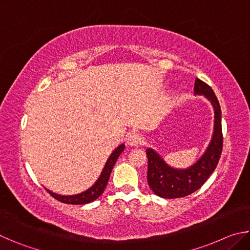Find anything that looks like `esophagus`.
Instances as JSON below:
<instances>
[{"mask_svg": "<svg viewBox=\"0 0 250 250\" xmlns=\"http://www.w3.org/2000/svg\"><path fill=\"white\" fill-rule=\"evenodd\" d=\"M126 142H128V145L131 146H138L142 145L143 138L140 133L137 132V131H132V132L129 133L128 138H126Z\"/></svg>", "mask_w": 250, "mask_h": 250, "instance_id": "obj_1", "label": "esophagus"}]
</instances>
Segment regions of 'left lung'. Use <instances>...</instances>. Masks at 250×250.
<instances>
[{
  "label": "left lung",
  "mask_w": 250,
  "mask_h": 250,
  "mask_svg": "<svg viewBox=\"0 0 250 250\" xmlns=\"http://www.w3.org/2000/svg\"><path fill=\"white\" fill-rule=\"evenodd\" d=\"M194 94L203 95L214 108V132L211 140L200 159L188 168L168 166L153 149H146L147 184L154 194L163 198H179L197 191L214 172L223 150L222 110L214 91L201 79L195 80Z\"/></svg>",
  "instance_id": "obj_1"
}]
</instances>
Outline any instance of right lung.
<instances>
[{"instance_id": "obj_1", "label": "right lung", "mask_w": 250, "mask_h": 250, "mask_svg": "<svg viewBox=\"0 0 250 250\" xmlns=\"http://www.w3.org/2000/svg\"><path fill=\"white\" fill-rule=\"evenodd\" d=\"M125 150V145H120L117 149L112 152L111 155L109 156L107 162H105V166L104 167L103 172L99 176V179L96 181V183L87 189V191L82 192L79 194H76V195H59V194L50 192L49 189H46L50 195L54 198H56L57 201L65 203V204H71V205H82V204H88V203L94 202L97 200L101 194L104 193L105 186L109 181L110 174H111V171L115 166L119 155L122 153V151Z\"/></svg>"}]
</instances>
